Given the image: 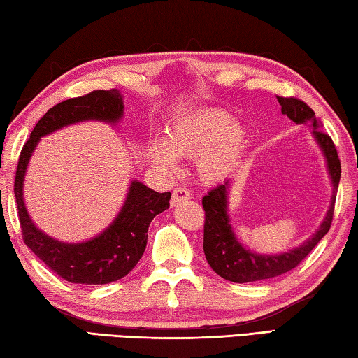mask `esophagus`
Wrapping results in <instances>:
<instances>
[{
	"mask_svg": "<svg viewBox=\"0 0 358 358\" xmlns=\"http://www.w3.org/2000/svg\"><path fill=\"white\" fill-rule=\"evenodd\" d=\"M192 197V194L186 189V187H175L173 192H172V199H171V205L175 207V205H178L185 201H189Z\"/></svg>",
	"mask_w": 358,
	"mask_h": 358,
	"instance_id": "1",
	"label": "esophagus"
}]
</instances>
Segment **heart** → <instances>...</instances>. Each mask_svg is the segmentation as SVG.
I'll use <instances>...</instances> for the list:
<instances>
[{"label": "heart", "instance_id": "heart-1", "mask_svg": "<svg viewBox=\"0 0 358 358\" xmlns=\"http://www.w3.org/2000/svg\"><path fill=\"white\" fill-rule=\"evenodd\" d=\"M246 145V132L229 113L205 110L180 118L166 132L164 142L148 143V159L162 172H177V156L197 157V175L205 185L221 181Z\"/></svg>", "mask_w": 358, "mask_h": 358}]
</instances>
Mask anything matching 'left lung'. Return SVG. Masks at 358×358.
<instances>
[{
    "label": "left lung",
    "instance_id": "1",
    "mask_svg": "<svg viewBox=\"0 0 358 358\" xmlns=\"http://www.w3.org/2000/svg\"><path fill=\"white\" fill-rule=\"evenodd\" d=\"M276 98L281 106L282 115H286L295 124H306L311 128L314 141L319 145L327 162V171H329L333 186L331 202L322 224L300 246L281 254H259L252 252L241 245L232 226H230L227 207L232 181L226 180L222 185L213 187L202 199L205 210L203 252L215 273L232 282L241 284L262 281L287 273L313 251V248L325 237V234L329 232L331 226L336 191L339 178H341V162H339L335 143H333L329 134L320 131L322 124L314 117V112L310 106H306L305 102L296 98H281V96H276Z\"/></svg>",
    "mask_w": 358,
    "mask_h": 358
}]
</instances>
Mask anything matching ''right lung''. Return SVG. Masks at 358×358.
Returning <instances> with one entry per match:
<instances>
[{
    "mask_svg": "<svg viewBox=\"0 0 358 358\" xmlns=\"http://www.w3.org/2000/svg\"><path fill=\"white\" fill-rule=\"evenodd\" d=\"M123 96L118 90H98L80 98L63 101L38 121L22 148L14 194L23 241L53 273L69 282L108 284L128 275L147 248L150 222L169 208L171 192H156L141 181L132 180L123 207L106 230L80 243H64L36 227L28 215L23 201L28 162L41 137L80 121L93 120L115 124L123 117Z\"/></svg>",
    "mask_w": 358,
    "mask_h": 358,
    "instance_id": "1",
    "label": "right lung"
}]
</instances>
